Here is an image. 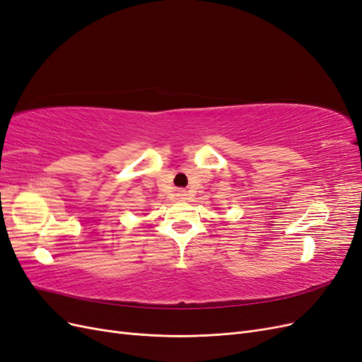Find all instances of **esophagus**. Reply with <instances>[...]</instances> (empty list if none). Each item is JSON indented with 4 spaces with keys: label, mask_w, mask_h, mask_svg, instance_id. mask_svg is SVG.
<instances>
[{
    "label": "esophagus",
    "mask_w": 362,
    "mask_h": 362,
    "mask_svg": "<svg viewBox=\"0 0 362 362\" xmlns=\"http://www.w3.org/2000/svg\"><path fill=\"white\" fill-rule=\"evenodd\" d=\"M178 198H180V199H184V194H181V193H180V194H178Z\"/></svg>",
    "instance_id": "obj_1"
}]
</instances>
